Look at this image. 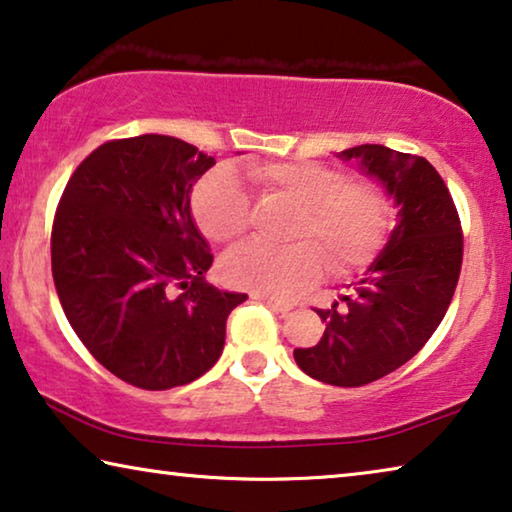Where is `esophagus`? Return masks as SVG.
I'll use <instances>...</instances> for the list:
<instances>
[{
  "label": "esophagus",
  "mask_w": 512,
  "mask_h": 512,
  "mask_svg": "<svg viewBox=\"0 0 512 512\" xmlns=\"http://www.w3.org/2000/svg\"><path fill=\"white\" fill-rule=\"evenodd\" d=\"M255 301H262L264 305H269V308H273V310H278V312H282V315H285V312H289L294 308V303H287V301H278V299H271V296H259V294H255L253 296Z\"/></svg>",
  "instance_id": "1"
}]
</instances>
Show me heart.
I'll list each match as a JSON object with an SVG mask.
<instances>
[{
  "mask_svg": "<svg viewBox=\"0 0 512 512\" xmlns=\"http://www.w3.org/2000/svg\"><path fill=\"white\" fill-rule=\"evenodd\" d=\"M264 195L299 209L292 248L243 243L220 259V278L259 296H289L324 273L361 271L384 246L391 204L372 181L349 179L338 167L315 160H285L246 167ZM193 216L211 241H234L248 230L250 200L234 172L218 167L193 190Z\"/></svg>",
  "mask_w": 512,
  "mask_h": 512,
  "instance_id": "b5f03b06",
  "label": "heart"
}]
</instances>
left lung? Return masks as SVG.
<instances>
[{
    "instance_id": "1",
    "label": "left lung",
    "mask_w": 512,
    "mask_h": 512,
    "mask_svg": "<svg viewBox=\"0 0 512 512\" xmlns=\"http://www.w3.org/2000/svg\"><path fill=\"white\" fill-rule=\"evenodd\" d=\"M338 158L381 183L398 220L354 292L317 310L322 340L294 349V361L324 384L365 386L398 370L437 331L460 278L462 227L444 179L425 158L384 144H361Z\"/></svg>"
}]
</instances>
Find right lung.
Masks as SVG:
<instances>
[{"label": "right lung", "mask_w": 512, "mask_h": 512, "mask_svg": "<svg viewBox=\"0 0 512 512\" xmlns=\"http://www.w3.org/2000/svg\"><path fill=\"white\" fill-rule=\"evenodd\" d=\"M213 156L170 135L105 142L68 179L52 225V278L68 324L114 377L167 391L223 354L246 294L204 278L213 255L190 193Z\"/></svg>", "instance_id": "1"}]
</instances>
